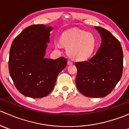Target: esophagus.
<instances>
[{"label":"esophagus","instance_id":"34e87169","mask_svg":"<svg viewBox=\"0 0 129 129\" xmlns=\"http://www.w3.org/2000/svg\"><path fill=\"white\" fill-rule=\"evenodd\" d=\"M72 64H73L72 62H71V60L67 61V65H68V66H70V65H72Z\"/></svg>","mask_w":129,"mask_h":129}]
</instances>
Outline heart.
Masks as SVG:
<instances>
[{"label": "heart", "instance_id": "heart-1", "mask_svg": "<svg viewBox=\"0 0 129 129\" xmlns=\"http://www.w3.org/2000/svg\"><path fill=\"white\" fill-rule=\"evenodd\" d=\"M60 42L67 49L70 58L76 61H84L93 54L96 45L95 36L92 33L80 30H71L62 34ZM57 48H60L58 43Z\"/></svg>", "mask_w": 129, "mask_h": 129}]
</instances>
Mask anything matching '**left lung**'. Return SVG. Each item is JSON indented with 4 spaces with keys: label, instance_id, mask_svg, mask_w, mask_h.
I'll list each match as a JSON object with an SVG mask.
<instances>
[{
    "label": "left lung",
    "instance_id": "1",
    "mask_svg": "<svg viewBox=\"0 0 129 129\" xmlns=\"http://www.w3.org/2000/svg\"><path fill=\"white\" fill-rule=\"evenodd\" d=\"M102 39L95 55L88 61L76 62L75 84L84 95L104 97L115 88L123 71V52L120 42L109 31L95 27Z\"/></svg>",
    "mask_w": 129,
    "mask_h": 129
}]
</instances>
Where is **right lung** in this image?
Wrapping results in <instances>:
<instances>
[{
  "label": "right lung",
  "mask_w": 129,
  "mask_h": 129,
  "mask_svg": "<svg viewBox=\"0 0 129 129\" xmlns=\"http://www.w3.org/2000/svg\"><path fill=\"white\" fill-rule=\"evenodd\" d=\"M53 27L32 25L23 30L12 42L9 69L18 90L26 97L42 98L52 92L67 59L45 58Z\"/></svg>",
  "instance_id": "add662e5"
}]
</instances>
